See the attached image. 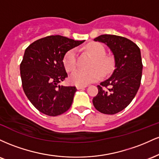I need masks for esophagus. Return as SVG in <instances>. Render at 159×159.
<instances>
[{"label":"esophagus","mask_w":159,"mask_h":159,"mask_svg":"<svg viewBox=\"0 0 159 159\" xmlns=\"http://www.w3.org/2000/svg\"><path fill=\"white\" fill-rule=\"evenodd\" d=\"M87 87V85H77L76 86V88H77L78 90H81V89L86 88Z\"/></svg>","instance_id":"obj_1"}]
</instances>
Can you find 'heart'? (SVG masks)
<instances>
[{"mask_svg":"<svg viewBox=\"0 0 159 159\" xmlns=\"http://www.w3.org/2000/svg\"><path fill=\"white\" fill-rule=\"evenodd\" d=\"M87 50L94 57L91 63L93 68L87 70L76 69L72 72L69 80L76 85H87L97 81L103 75L111 74L114 70V61L112 57L105 55V50L103 45L98 43H92L87 46ZM77 52L75 48L66 53L63 57V64L67 71H72L76 66Z\"/></svg>","mask_w":159,"mask_h":159,"instance_id":"heart-1","label":"heart"}]
</instances>
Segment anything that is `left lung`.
<instances>
[{"mask_svg": "<svg viewBox=\"0 0 159 159\" xmlns=\"http://www.w3.org/2000/svg\"><path fill=\"white\" fill-rule=\"evenodd\" d=\"M94 41L110 48L115 69L110 78L97 86L98 93L93 104L102 114H115L131 103L140 87L143 70L140 50L130 39L120 36L105 34Z\"/></svg>", "mask_w": 159, "mask_h": 159, "instance_id": "obj_1", "label": "left lung"}]
</instances>
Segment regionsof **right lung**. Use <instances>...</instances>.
I'll list each match as a JSON object with an SVG mask.
<instances>
[{
  "label": "right lung",
  "mask_w": 159,
  "mask_h": 159,
  "mask_svg": "<svg viewBox=\"0 0 159 159\" xmlns=\"http://www.w3.org/2000/svg\"><path fill=\"white\" fill-rule=\"evenodd\" d=\"M84 41L49 36L34 42L25 50L20 65L23 90L29 101L43 114L58 116L72 105L76 87L59 84L68 77L63 57L68 51Z\"/></svg>",
  "instance_id": "add662e5"
}]
</instances>
